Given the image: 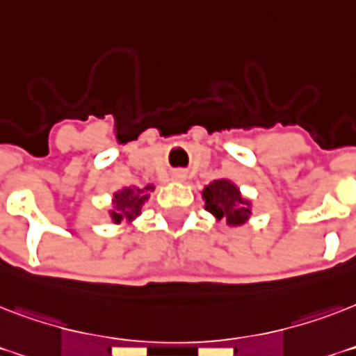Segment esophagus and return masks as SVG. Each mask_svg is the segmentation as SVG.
Wrapping results in <instances>:
<instances>
[{"instance_id":"1","label":"esophagus","mask_w":356,"mask_h":356,"mask_svg":"<svg viewBox=\"0 0 356 356\" xmlns=\"http://www.w3.org/2000/svg\"><path fill=\"white\" fill-rule=\"evenodd\" d=\"M175 177H177V179H183V177H184V173H183V172H177V173H175Z\"/></svg>"}]
</instances>
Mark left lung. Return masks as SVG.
<instances>
[{"label": "left lung", "mask_w": 356, "mask_h": 356, "mask_svg": "<svg viewBox=\"0 0 356 356\" xmlns=\"http://www.w3.org/2000/svg\"><path fill=\"white\" fill-rule=\"evenodd\" d=\"M205 209L212 212L218 220H225L229 225H242L249 218V201L240 195L233 183L225 179L214 181L203 190Z\"/></svg>", "instance_id": "left-lung-1"}]
</instances>
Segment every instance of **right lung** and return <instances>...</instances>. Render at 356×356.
<instances>
[{
  "label": "right lung",
  "mask_w": 356,
  "mask_h": 356,
  "mask_svg": "<svg viewBox=\"0 0 356 356\" xmlns=\"http://www.w3.org/2000/svg\"><path fill=\"white\" fill-rule=\"evenodd\" d=\"M147 190H151V186H145L144 190L125 188L118 194H114V207H116V211L113 212L114 222L120 223L123 218L133 220L136 214H140V209L147 200Z\"/></svg>",
  "instance_id": "right-lung-1"
}]
</instances>
